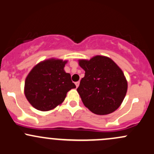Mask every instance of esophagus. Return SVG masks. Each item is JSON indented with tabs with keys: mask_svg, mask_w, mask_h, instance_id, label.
<instances>
[{
	"mask_svg": "<svg viewBox=\"0 0 154 154\" xmlns=\"http://www.w3.org/2000/svg\"><path fill=\"white\" fill-rule=\"evenodd\" d=\"M79 84H80V82H75V86H76V88L79 87Z\"/></svg>",
	"mask_w": 154,
	"mask_h": 154,
	"instance_id": "esophagus-1",
	"label": "esophagus"
}]
</instances>
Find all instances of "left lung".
Listing matches in <instances>:
<instances>
[{
  "mask_svg": "<svg viewBox=\"0 0 154 154\" xmlns=\"http://www.w3.org/2000/svg\"><path fill=\"white\" fill-rule=\"evenodd\" d=\"M85 70L77 91L86 108L97 115L113 113L120 106L127 91V82L123 71L111 59L94 57L79 60Z\"/></svg>",
  "mask_w": 154,
  "mask_h": 154,
  "instance_id": "obj_1",
  "label": "left lung"
}]
</instances>
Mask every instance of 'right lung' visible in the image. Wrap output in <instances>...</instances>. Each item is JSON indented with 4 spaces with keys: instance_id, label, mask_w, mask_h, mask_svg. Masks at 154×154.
I'll list each match as a JSON object with an SVG mask.
<instances>
[{
    "instance_id": "1",
    "label": "right lung",
    "mask_w": 154,
    "mask_h": 154,
    "mask_svg": "<svg viewBox=\"0 0 154 154\" xmlns=\"http://www.w3.org/2000/svg\"><path fill=\"white\" fill-rule=\"evenodd\" d=\"M67 62L49 59L37 64L29 72L25 82V94L35 109H54L65 100L68 91L75 88L70 74L64 70Z\"/></svg>"
}]
</instances>
